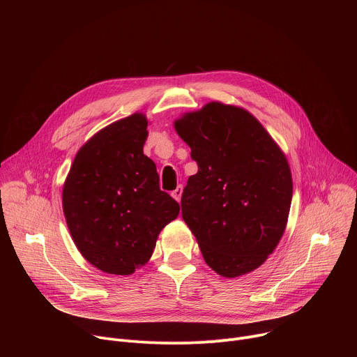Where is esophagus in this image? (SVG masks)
I'll use <instances>...</instances> for the list:
<instances>
[{
	"mask_svg": "<svg viewBox=\"0 0 357 357\" xmlns=\"http://www.w3.org/2000/svg\"><path fill=\"white\" fill-rule=\"evenodd\" d=\"M181 196H182V186L179 185V186L172 192V197L179 202V200H181Z\"/></svg>",
	"mask_w": 357,
	"mask_h": 357,
	"instance_id": "1",
	"label": "esophagus"
}]
</instances>
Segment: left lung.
<instances>
[{"instance_id":"1","label":"left lung","mask_w":357,"mask_h":357,"mask_svg":"<svg viewBox=\"0 0 357 357\" xmlns=\"http://www.w3.org/2000/svg\"><path fill=\"white\" fill-rule=\"evenodd\" d=\"M174 127L197 164L181 206L203 259L226 278L259 268L289 215L292 176L285 154L252 114L219 101L183 114Z\"/></svg>"}]
</instances>
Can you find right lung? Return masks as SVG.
Wrapping results in <instances>:
<instances>
[{"label": "right lung", "mask_w": 357, "mask_h": 357, "mask_svg": "<svg viewBox=\"0 0 357 357\" xmlns=\"http://www.w3.org/2000/svg\"><path fill=\"white\" fill-rule=\"evenodd\" d=\"M146 117L135 113L96 132L76 154L63 185V213L82 256L107 274L130 275L154 252L179 205L160 189L144 155Z\"/></svg>", "instance_id": "add662e5"}]
</instances>
